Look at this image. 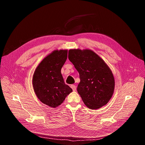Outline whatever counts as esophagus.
<instances>
[{
  "label": "esophagus",
  "mask_w": 145,
  "mask_h": 145,
  "mask_svg": "<svg viewBox=\"0 0 145 145\" xmlns=\"http://www.w3.org/2000/svg\"><path fill=\"white\" fill-rule=\"evenodd\" d=\"M71 88H72V90H73V91H76V86H74V85H71Z\"/></svg>",
  "instance_id": "1"
}]
</instances>
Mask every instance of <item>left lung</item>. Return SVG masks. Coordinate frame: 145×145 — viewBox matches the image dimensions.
<instances>
[{"instance_id":"obj_1","label":"left lung","mask_w":145,"mask_h":145,"mask_svg":"<svg viewBox=\"0 0 145 145\" xmlns=\"http://www.w3.org/2000/svg\"><path fill=\"white\" fill-rule=\"evenodd\" d=\"M69 59L79 72L77 91L88 108L96 110L107 104L114 91L113 74L104 61L90 49L69 50Z\"/></svg>"}]
</instances>
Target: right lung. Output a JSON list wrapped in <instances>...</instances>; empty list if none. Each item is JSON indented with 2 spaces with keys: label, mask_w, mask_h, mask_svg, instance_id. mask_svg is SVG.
<instances>
[{
  "label": "right lung",
  "mask_w": 145,
  "mask_h": 145,
  "mask_svg": "<svg viewBox=\"0 0 145 145\" xmlns=\"http://www.w3.org/2000/svg\"><path fill=\"white\" fill-rule=\"evenodd\" d=\"M66 49L55 50L40 63L32 77V86L38 99L56 108L61 104L72 89L64 83L61 70L67 58Z\"/></svg>",
  "instance_id": "right-lung-1"
}]
</instances>
